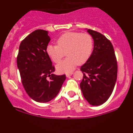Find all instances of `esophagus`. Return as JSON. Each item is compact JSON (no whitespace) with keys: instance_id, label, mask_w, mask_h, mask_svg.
<instances>
[{"instance_id":"1","label":"esophagus","mask_w":133,"mask_h":133,"mask_svg":"<svg viewBox=\"0 0 133 133\" xmlns=\"http://www.w3.org/2000/svg\"><path fill=\"white\" fill-rule=\"evenodd\" d=\"M72 74H73V72H66V77H70V76H71V75H72Z\"/></svg>"}]
</instances>
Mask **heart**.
<instances>
[{
  "label": "heart",
  "mask_w": 133,
  "mask_h": 133,
  "mask_svg": "<svg viewBox=\"0 0 133 133\" xmlns=\"http://www.w3.org/2000/svg\"><path fill=\"white\" fill-rule=\"evenodd\" d=\"M56 44H48L46 53L54 63H59L66 55L68 57L56 66L59 72L72 70L77 64L85 63L93 49V38L89 33L70 32L61 35Z\"/></svg>",
  "instance_id": "b5f03b06"
}]
</instances>
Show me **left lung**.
Wrapping results in <instances>:
<instances>
[{"label": "left lung", "mask_w": 133, "mask_h": 133, "mask_svg": "<svg viewBox=\"0 0 133 133\" xmlns=\"http://www.w3.org/2000/svg\"><path fill=\"white\" fill-rule=\"evenodd\" d=\"M87 31L94 40V49L88 61L81 67L83 78L82 92L91 105L98 106L109 99L117 78V61L113 46L101 33L91 29Z\"/></svg>", "instance_id": "obj_1"}]
</instances>
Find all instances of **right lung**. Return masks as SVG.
Segmentation results:
<instances>
[{"mask_svg":"<svg viewBox=\"0 0 133 133\" xmlns=\"http://www.w3.org/2000/svg\"><path fill=\"white\" fill-rule=\"evenodd\" d=\"M50 41L48 31L35 30L22 41L17 55V66L24 90L38 103L53 99L66 79L65 75L52 73L55 66L46 50Z\"/></svg>","mask_w":133,"mask_h":133,"instance_id":"right-lung-1","label":"right lung"}]
</instances>
